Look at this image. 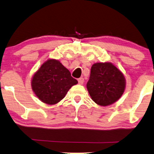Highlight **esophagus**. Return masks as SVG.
<instances>
[{"label":"esophagus","mask_w":154,"mask_h":154,"mask_svg":"<svg viewBox=\"0 0 154 154\" xmlns=\"http://www.w3.org/2000/svg\"><path fill=\"white\" fill-rule=\"evenodd\" d=\"M78 81H79V84H83V82H84V79H83V77H81V78H79V79H78Z\"/></svg>","instance_id":"34e87169"}]
</instances>
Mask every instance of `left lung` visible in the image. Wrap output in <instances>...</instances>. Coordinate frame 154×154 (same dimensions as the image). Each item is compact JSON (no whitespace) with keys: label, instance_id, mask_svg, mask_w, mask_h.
<instances>
[{"label":"left lung","instance_id":"left-lung-1","mask_svg":"<svg viewBox=\"0 0 154 154\" xmlns=\"http://www.w3.org/2000/svg\"><path fill=\"white\" fill-rule=\"evenodd\" d=\"M87 89L98 105H111L121 98L126 87L123 73L111 63H96L92 66Z\"/></svg>","mask_w":154,"mask_h":154}]
</instances>
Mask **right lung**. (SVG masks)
<instances>
[{
	"instance_id": "1",
	"label": "right lung",
	"mask_w": 154,
	"mask_h": 154,
	"mask_svg": "<svg viewBox=\"0 0 154 154\" xmlns=\"http://www.w3.org/2000/svg\"><path fill=\"white\" fill-rule=\"evenodd\" d=\"M78 83L76 79L60 61L49 59L34 74L31 86L43 103L54 105L65 97L70 88Z\"/></svg>"
}]
</instances>
